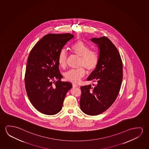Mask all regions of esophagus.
Masks as SVG:
<instances>
[{
	"label": "esophagus",
	"instance_id": "34e87169",
	"mask_svg": "<svg viewBox=\"0 0 149 149\" xmlns=\"http://www.w3.org/2000/svg\"><path fill=\"white\" fill-rule=\"evenodd\" d=\"M72 86H73V88H75V87H78V85L75 84H72Z\"/></svg>",
	"mask_w": 149,
	"mask_h": 149
}]
</instances>
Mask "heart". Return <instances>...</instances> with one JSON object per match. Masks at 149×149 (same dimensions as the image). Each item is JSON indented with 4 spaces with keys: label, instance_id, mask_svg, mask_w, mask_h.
<instances>
[{
    "label": "heart",
    "instance_id": "obj_1",
    "mask_svg": "<svg viewBox=\"0 0 149 149\" xmlns=\"http://www.w3.org/2000/svg\"><path fill=\"white\" fill-rule=\"evenodd\" d=\"M71 50L74 54L80 57L79 66H84L89 72L94 71L98 65L99 54L95 50H91L89 46L81 41H78L71 46ZM68 56L64 50L61 51L58 56L60 66L64 68L66 65ZM85 75V69L83 67L71 69L65 74L67 80L72 83H78Z\"/></svg>",
    "mask_w": 149,
    "mask_h": 149
}]
</instances>
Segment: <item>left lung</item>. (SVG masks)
Instances as JSON below:
<instances>
[{
	"mask_svg": "<svg viewBox=\"0 0 149 149\" xmlns=\"http://www.w3.org/2000/svg\"><path fill=\"white\" fill-rule=\"evenodd\" d=\"M100 49L96 69L87 78L96 85L80 87L81 110L87 115H100L112 105L119 94L123 78V64L119 52L107 37L93 38Z\"/></svg>",
	"mask_w": 149,
	"mask_h": 149,
	"instance_id": "1",
	"label": "left lung"
}]
</instances>
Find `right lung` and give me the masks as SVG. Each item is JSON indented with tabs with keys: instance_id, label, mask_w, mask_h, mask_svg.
Instances as JSON below:
<instances>
[{
	"instance_id": "obj_1",
	"label": "right lung",
	"mask_w": 149,
	"mask_h": 149,
	"mask_svg": "<svg viewBox=\"0 0 149 149\" xmlns=\"http://www.w3.org/2000/svg\"><path fill=\"white\" fill-rule=\"evenodd\" d=\"M74 35L48 34L33 46L28 58L25 84L34 107L43 114L54 115L61 110L66 93L72 88L62 81L58 56Z\"/></svg>"
}]
</instances>
